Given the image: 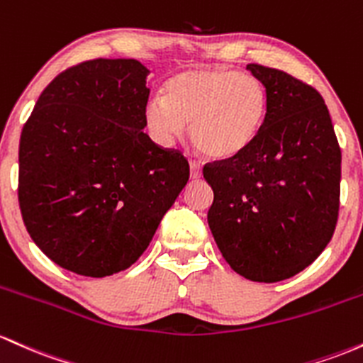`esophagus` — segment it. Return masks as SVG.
<instances>
[{
	"mask_svg": "<svg viewBox=\"0 0 363 363\" xmlns=\"http://www.w3.org/2000/svg\"><path fill=\"white\" fill-rule=\"evenodd\" d=\"M202 177V166L199 162L190 161V178L192 180H199Z\"/></svg>",
	"mask_w": 363,
	"mask_h": 363,
	"instance_id": "34e87169",
	"label": "esophagus"
}]
</instances>
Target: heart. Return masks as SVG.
Instances as JSON below:
<instances>
[{
	"instance_id": "obj_1",
	"label": "heart",
	"mask_w": 363,
	"mask_h": 363,
	"mask_svg": "<svg viewBox=\"0 0 363 363\" xmlns=\"http://www.w3.org/2000/svg\"><path fill=\"white\" fill-rule=\"evenodd\" d=\"M164 97L144 104L154 140L169 147L190 123V140L206 157L230 161L257 140L267 116V92L257 79L225 68H195L173 75Z\"/></svg>"
}]
</instances>
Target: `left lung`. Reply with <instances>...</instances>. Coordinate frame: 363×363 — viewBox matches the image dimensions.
Segmentation results:
<instances>
[{"label": "left lung", "instance_id": "left-lung-1", "mask_svg": "<svg viewBox=\"0 0 363 363\" xmlns=\"http://www.w3.org/2000/svg\"><path fill=\"white\" fill-rule=\"evenodd\" d=\"M247 70L266 87V123L238 157L203 166L214 192L207 223L231 269L278 283L311 266L335 233L341 149L315 89L276 68Z\"/></svg>", "mask_w": 363, "mask_h": 363}]
</instances>
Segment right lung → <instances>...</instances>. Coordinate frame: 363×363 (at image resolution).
I'll use <instances>...</instances> for the list:
<instances>
[{"instance_id": "add662e5", "label": "right lung", "mask_w": 363, "mask_h": 363, "mask_svg": "<svg viewBox=\"0 0 363 363\" xmlns=\"http://www.w3.org/2000/svg\"><path fill=\"white\" fill-rule=\"evenodd\" d=\"M149 73L137 60L84 61L44 89L23 125V223L35 245L75 274L128 269L189 182L185 157L142 132Z\"/></svg>"}]
</instances>
